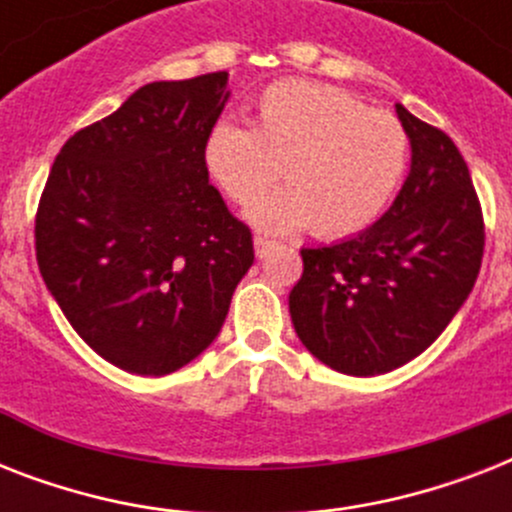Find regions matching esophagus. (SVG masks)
I'll use <instances>...</instances> for the list:
<instances>
[{"label": "esophagus", "mask_w": 512, "mask_h": 512, "mask_svg": "<svg viewBox=\"0 0 512 512\" xmlns=\"http://www.w3.org/2000/svg\"><path fill=\"white\" fill-rule=\"evenodd\" d=\"M276 247V241L268 239V236H255V255L265 257L271 249Z\"/></svg>", "instance_id": "1"}]
</instances>
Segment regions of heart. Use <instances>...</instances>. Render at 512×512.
I'll use <instances>...</instances> for the list:
<instances>
[{"instance_id":"1","label":"heart","mask_w":512,"mask_h":512,"mask_svg":"<svg viewBox=\"0 0 512 512\" xmlns=\"http://www.w3.org/2000/svg\"><path fill=\"white\" fill-rule=\"evenodd\" d=\"M409 135L390 111L313 82H276L257 95L252 124L217 122L201 164L217 191L247 207L278 179L287 189L249 209L263 231L311 225L321 239L364 231L404 180Z\"/></svg>"}]
</instances>
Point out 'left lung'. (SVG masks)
<instances>
[{
	"mask_svg": "<svg viewBox=\"0 0 512 512\" xmlns=\"http://www.w3.org/2000/svg\"><path fill=\"white\" fill-rule=\"evenodd\" d=\"M396 114L412 143V170L393 207L353 239L305 247L289 292L297 337L353 377L393 372L454 319L484 257V215L468 164L444 130Z\"/></svg>",
	"mask_w": 512,
	"mask_h": 512,
	"instance_id": "1",
	"label": "left lung"
}]
</instances>
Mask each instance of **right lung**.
Masks as SVG:
<instances>
[{
  "mask_svg": "<svg viewBox=\"0 0 512 512\" xmlns=\"http://www.w3.org/2000/svg\"><path fill=\"white\" fill-rule=\"evenodd\" d=\"M228 71L151 82L66 140L36 209V263L68 324L124 372L162 377L215 340L255 260L201 164Z\"/></svg>",
  "mask_w": 512,
  "mask_h": 512,
  "instance_id": "add662e5",
  "label": "right lung"
}]
</instances>
